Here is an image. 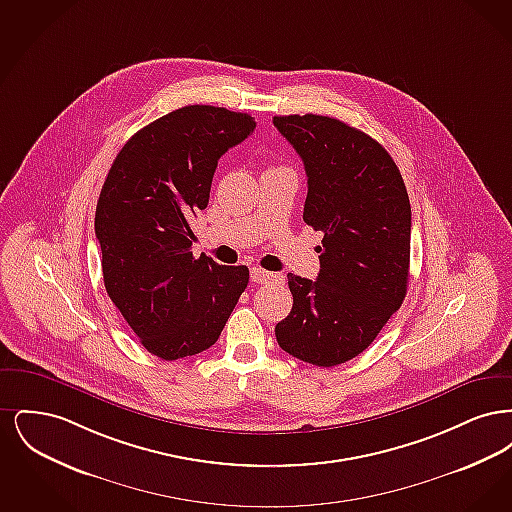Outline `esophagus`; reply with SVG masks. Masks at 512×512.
I'll list each match as a JSON object with an SVG mask.
<instances>
[{
    "mask_svg": "<svg viewBox=\"0 0 512 512\" xmlns=\"http://www.w3.org/2000/svg\"><path fill=\"white\" fill-rule=\"evenodd\" d=\"M251 280L255 284H268V282H280L282 276L274 274V272H268L265 268L253 267L251 268Z\"/></svg>",
    "mask_w": 512,
    "mask_h": 512,
    "instance_id": "34e87169",
    "label": "esophagus"
}]
</instances>
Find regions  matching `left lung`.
Instances as JSON below:
<instances>
[{
  "mask_svg": "<svg viewBox=\"0 0 512 512\" xmlns=\"http://www.w3.org/2000/svg\"><path fill=\"white\" fill-rule=\"evenodd\" d=\"M303 159V220L324 238L317 280L288 274L290 315L278 345L311 365L351 361L401 307L409 284L411 203L390 153L368 134L322 115L272 119Z\"/></svg>",
  "mask_w": 512,
  "mask_h": 512,
  "instance_id": "1",
  "label": "left lung"
}]
</instances>
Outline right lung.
Returning a JSON list of instances; mask_svg holds the SVG:
<instances>
[{
    "label": "right lung",
    "mask_w": 512,
    "mask_h": 512,
    "mask_svg": "<svg viewBox=\"0 0 512 512\" xmlns=\"http://www.w3.org/2000/svg\"><path fill=\"white\" fill-rule=\"evenodd\" d=\"M247 113L188 105L138 130L115 157L98 207L105 290L151 355L176 361L219 340L249 268L192 253L220 157L255 130Z\"/></svg>",
    "instance_id": "add662e5"
}]
</instances>
